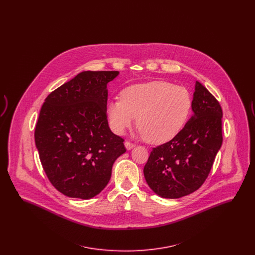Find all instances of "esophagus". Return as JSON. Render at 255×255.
<instances>
[{
    "mask_svg": "<svg viewBox=\"0 0 255 255\" xmlns=\"http://www.w3.org/2000/svg\"><path fill=\"white\" fill-rule=\"evenodd\" d=\"M125 147H126V149L127 150H131L132 148H133L134 147V144L133 143H132V142H130V141H125Z\"/></svg>",
    "mask_w": 255,
    "mask_h": 255,
    "instance_id": "esophagus-1",
    "label": "esophagus"
}]
</instances>
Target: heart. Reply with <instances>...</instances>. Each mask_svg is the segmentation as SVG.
<instances>
[{"label":"heart","instance_id":"b5f03b06","mask_svg":"<svg viewBox=\"0 0 255 255\" xmlns=\"http://www.w3.org/2000/svg\"><path fill=\"white\" fill-rule=\"evenodd\" d=\"M121 97L107 106L113 130L123 133L137 118L140 134L152 144L165 143L180 133L192 105L187 89L166 81L129 86Z\"/></svg>","mask_w":255,"mask_h":255}]
</instances>
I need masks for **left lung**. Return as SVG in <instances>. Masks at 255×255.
<instances>
[{"mask_svg":"<svg viewBox=\"0 0 255 255\" xmlns=\"http://www.w3.org/2000/svg\"><path fill=\"white\" fill-rule=\"evenodd\" d=\"M191 107L193 115L181 132L153 148L143 169L149 187L161 198L178 199L199 189L222 146L221 105L198 81Z\"/></svg>","mask_w":255,"mask_h":255,"instance_id":"obj_1","label":"left lung"}]
</instances>
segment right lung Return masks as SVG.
<instances>
[{
  "mask_svg": "<svg viewBox=\"0 0 255 255\" xmlns=\"http://www.w3.org/2000/svg\"><path fill=\"white\" fill-rule=\"evenodd\" d=\"M119 73H78L51 92L41 108L35 144L49 182L65 196L87 200L99 194L115 160L126 152L107 120V84Z\"/></svg>",
  "mask_w": 255,
  "mask_h": 255,
  "instance_id": "right-lung-1",
  "label": "right lung"
}]
</instances>
